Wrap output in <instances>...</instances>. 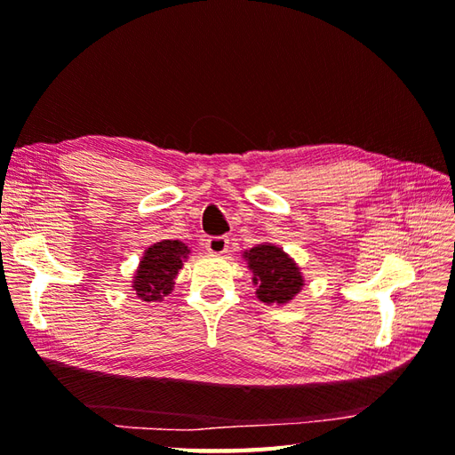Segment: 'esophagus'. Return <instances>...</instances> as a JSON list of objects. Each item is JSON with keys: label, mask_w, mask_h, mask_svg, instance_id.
Listing matches in <instances>:
<instances>
[{"label": "esophagus", "mask_w": 455, "mask_h": 455, "mask_svg": "<svg viewBox=\"0 0 455 455\" xmlns=\"http://www.w3.org/2000/svg\"><path fill=\"white\" fill-rule=\"evenodd\" d=\"M205 248L211 254H217V256L225 254L228 250V238L227 236H209L205 240Z\"/></svg>", "instance_id": "esophagus-1"}]
</instances>
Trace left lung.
Listing matches in <instances>:
<instances>
[{
  "instance_id": "1",
  "label": "left lung",
  "mask_w": 455,
  "mask_h": 455,
  "mask_svg": "<svg viewBox=\"0 0 455 455\" xmlns=\"http://www.w3.org/2000/svg\"><path fill=\"white\" fill-rule=\"evenodd\" d=\"M248 267L252 269L256 295L266 305H285L305 285L301 269L282 248L258 244L244 252Z\"/></svg>"
}]
</instances>
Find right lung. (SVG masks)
I'll use <instances>...</instances> for the list:
<instances>
[{
    "mask_svg": "<svg viewBox=\"0 0 455 455\" xmlns=\"http://www.w3.org/2000/svg\"><path fill=\"white\" fill-rule=\"evenodd\" d=\"M188 254L189 248L180 240H162L147 248L132 279L137 297L147 303H158L170 295Z\"/></svg>",
    "mask_w": 455,
    "mask_h": 455,
    "instance_id": "right-lung-1",
    "label": "right lung"
}]
</instances>
